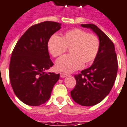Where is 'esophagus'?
<instances>
[{"instance_id":"1","label":"esophagus","mask_w":127,"mask_h":127,"mask_svg":"<svg viewBox=\"0 0 127 127\" xmlns=\"http://www.w3.org/2000/svg\"><path fill=\"white\" fill-rule=\"evenodd\" d=\"M69 75L68 73H61V78H65L66 76H67Z\"/></svg>"}]
</instances>
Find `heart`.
Here are the masks:
<instances>
[{
  "label": "heart",
  "instance_id": "1",
  "mask_svg": "<svg viewBox=\"0 0 127 127\" xmlns=\"http://www.w3.org/2000/svg\"><path fill=\"white\" fill-rule=\"evenodd\" d=\"M47 46L54 58L61 56L70 48L71 54L58 60L56 66L61 71L72 72L82 68L83 64L87 66L95 61L100 49V40L95 34L76 28L66 32L61 37L51 36Z\"/></svg>",
  "mask_w": 127,
  "mask_h": 127
}]
</instances>
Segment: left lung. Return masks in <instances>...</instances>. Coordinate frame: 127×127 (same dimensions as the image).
<instances>
[{
    "mask_svg": "<svg viewBox=\"0 0 127 127\" xmlns=\"http://www.w3.org/2000/svg\"><path fill=\"white\" fill-rule=\"evenodd\" d=\"M81 26L96 33L100 49L93 64L74 76L76 85L71 95L76 103L90 107L100 102L109 94L116 81L118 64L115 47L109 38L94 24Z\"/></svg>",
    "mask_w": 127,
    "mask_h": 127,
    "instance_id": "8db88e82",
    "label": "left lung"
}]
</instances>
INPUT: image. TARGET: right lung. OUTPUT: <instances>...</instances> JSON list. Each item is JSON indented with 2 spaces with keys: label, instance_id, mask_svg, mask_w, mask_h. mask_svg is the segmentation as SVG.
<instances>
[{
  "label": "right lung",
  "instance_id": "obj_1",
  "mask_svg": "<svg viewBox=\"0 0 127 127\" xmlns=\"http://www.w3.org/2000/svg\"><path fill=\"white\" fill-rule=\"evenodd\" d=\"M61 24L45 21L30 27L21 36L11 54L9 79L14 94L30 106H39L49 99L60 74L46 73L54 65L48 51L51 36Z\"/></svg>",
  "mask_w": 127,
  "mask_h": 127
}]
</instances>
